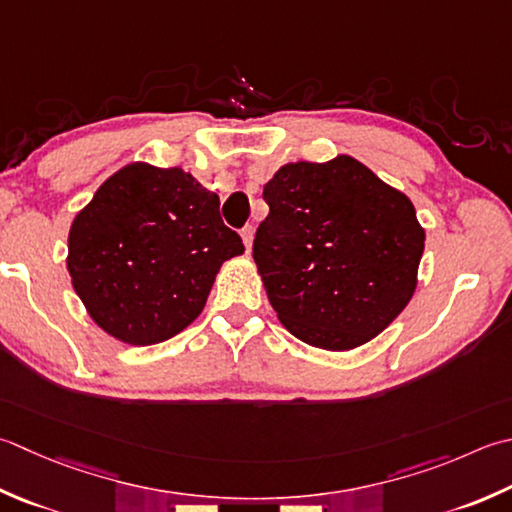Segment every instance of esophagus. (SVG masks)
Wrapping results in <instances>:
<instances>
[{
    "label": "esophagus",
    "instance_id": "esophagus-1",
    "mask_svg": "<svg viewBox=\"0 0 512 512\" xmlns=\"http://www.w3.org/2000/svg\"><path fill=\"white\" fill-rule=\"evenodd\" d=\"M242 239H244V244H246V250H250V248H253V239H255V228H253V226H244V228H242Z\"/></svg>",
    "mask_w": 512,
    "mask_h": 512
}]
</instances>
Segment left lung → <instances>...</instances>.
<instances>
[{
    "label": "left lung",
    "instance_id": "8db88e82",
    "mask_svg": "<svg viewBox=\"0 0 512 512\" xmlns=\"http://www.w3.org/2000/svg\"><path fill=\"white\" fill-rule=\"evenodd\" d=\"M253 259L279 322L302 342L350 350L377 337L417 286L424 228L415 206L348 155L286 164Z\"/></svg>",
    "mask_w": 512,
    "mask_h": 512
}]
</instances>
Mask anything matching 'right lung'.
<instances>
[{
    "mask_svg": "<svg viewBox=\"0 0 512 512\" xmlns=\"http://www.w3.org/2000/svg\"><path fill=\"white\" fill-rule=\"evenodd\" d=\"M244 244L219 197L182 168L117 170L68 235V273L90 317L133 346L164 342L202 313L215 275Z\"/></svg>",
    "mask_w": 512,
    "mask_h": 512,
    "instance_id": "right-lung-1",
    "label": "right lung"
}]
</instances>
